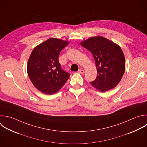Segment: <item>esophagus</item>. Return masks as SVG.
Listing matches in <instances>:
<instances>
[{
	"instance_id": "esophagus-1",
	"label": "esophagus",
	"mask_w": 147,
	"mask_h": 147,
	"mask_svg": "<svg viewBox=\"0 0 147 147\" xmlns=\"http://www.w3.org/2000/svg\"><path fill=\"white\" fill-rule=\"evenodd\" d=\"M78 72L79 73V74H83L84 73V70H83V69H79V70L78 71Z\"/></svg>"
}]
</instances>
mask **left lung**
Segmentation results:
<instances>
[{"label":"left lung","mask_w":147,"mask_h":147,"mask_svg":"<svg viewBox=\"0 0 147 147\" xmlns=\"http://www.w3.org/2000/svg\"><path fill=\"white\" fill-rule=\"evenodd\" d=\"M80 45L92 53L95 61L97 76L90 82L91 85L101 92L115 87L125 71V56L120 47L101 36L91 37Z\"/></svg>","instance_id":"left-lung-1"}]
</instances>
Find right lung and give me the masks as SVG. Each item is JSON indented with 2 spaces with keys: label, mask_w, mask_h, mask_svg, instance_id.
I'll list each match as a JSON object with an SVG mask.
<instances>
[{
  "label": "right lung",
  "mask_w": 147,
  "mask_h": 147,
  "mask_svg": "<svg viewBox=\"0 0 147 147\" xmlns=\"http://www.w3.org/2000/svg\"><path fill=\"white\" fill-rule=\"evenodd\" d=\"M68 42L51 38L36 47L28 60V76L34 86L41 92L52 95L66 83L70 74L61 68L59 56Z\"/></svg>",
  "instance_id": "obj_1"
}]
</instances>
